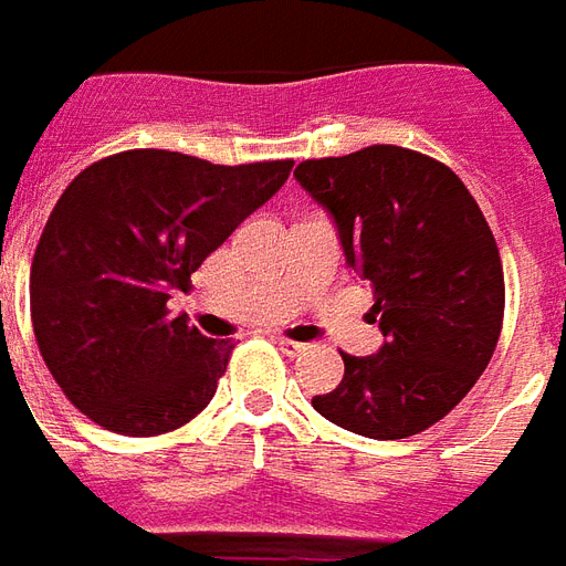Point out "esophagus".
I'll list each match as a JSON object with an SVG mask.
<instances>
[{
  "instance_id": "obj_1",
  "label": "esophagus",
  "mask_w": 566,
  "mask_h": 566,
  "mask_svg": "<svg viewBox=\"0 0 566 566\" xmlns=\"http://www.w3.org/2000/svg\"><path fill=\"white\" fill-rule=\"evenodd\" d=\"M274 340H276V347H280L286 356H298L307 350V344H302V340H292V338H274Z\"/></svg>"
}]
</instances>
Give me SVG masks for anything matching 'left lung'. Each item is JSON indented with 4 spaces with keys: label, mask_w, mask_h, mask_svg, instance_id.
Wrapping results in <instances>:
<instances>
[{
    "label": "left lung",
    "mask_w": 566,
    "mask_h": 566,
    "mask_svg": "<svg viewBox=\"0 0 566 566\" xmlns=\"http://www.w3.org/2000/svg\"><path fill=\"white\" fill-rule=\"evenodd\" d=\"M295 179L335 219L384 332L378 354H340L344 378L314 408L368 439L418 436L475 387L496 350L506 286L494 234L460 176L411 148L302 161Z\"/></svg>",
    "instance_id": "8db88e82"
}]
</instances>
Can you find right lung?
I'll return each mask as SVG.
<instances>
[{
    "instance_id": "1",
    "label": "right lung",
    "mask_w": 566,
    "mask_h": 566,
    "mask_svg": "<svg viewBox=\"0 0 566 566\" xmlns=\"http://www.w3.org/2000/svg\"><path fill=\"white\" fill-rule=\"evenodd\" d=\"M290 170L130 148L72 179L35 247L30 314L78 411L122 436H161L210 405L234 344L200 335L167 302Z\"/></svg>"
}]
</instances>
